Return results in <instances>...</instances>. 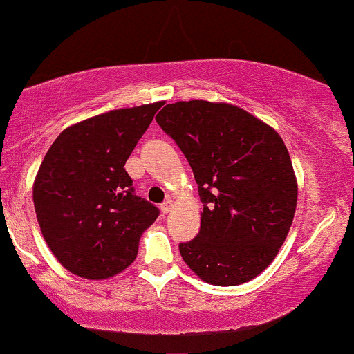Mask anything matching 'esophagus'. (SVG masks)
Returning <instances> with one entry per match:
<instances>
[{
  "instance_id": "obj_1",
  "label": "esophagus",
  "mask_w": 354,
  "mask_h": 354,
  "mask_svg": "<svg viewBox=\"0 0 354 354\" xmlns=\"http://www.w3.org/2000/svg\"><path fill=\"white\" fill-rule=\"evenodd\" d=\"M171 207H173V201L171 199H167L165 203H162V205H160V209H162L163 214L169 212V209H171Z\"/></svg>"
}]
</instances>
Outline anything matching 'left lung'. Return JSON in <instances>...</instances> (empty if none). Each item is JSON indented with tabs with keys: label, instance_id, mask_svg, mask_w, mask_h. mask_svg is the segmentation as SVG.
Instances as JSON below:
<instances>
[{
	"label": "left lung",
	"instance_id": "1",
	"mask_svg": "<svg viewBox=\"0 0 354 354\" xmlns=\"http://www.w3.org/2000/svg\"><path fill=\"white\" fill-rule=\"evenodd\" d=\"M156 122L185 153L204 205L183 259L205 283L236 286L265 271L284 243L297 183L283 138L232 104H167Z\"/></svg>",
	"mask_w": 354,
	"mask_h": 354
}]
</instances>
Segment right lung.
<instances>
[{
    "label": "right lung",
    "instance_id": "obj_1",
    "mask_svg": "<svg viewBox=\"0 0 354 354\" xmlns=\"http://www.w3.org/2000/svg\"><path fill=\"white\" fill-rule=\"evenodd\" d=\"M162 102L95 115L55 138L34 181V207L48 248L73 274L106 279L136 259L158 217L136 194L124 165Z\"/></svg>",
    "mask_w": 354,
    "mask_h": 354
}]
</instances>
